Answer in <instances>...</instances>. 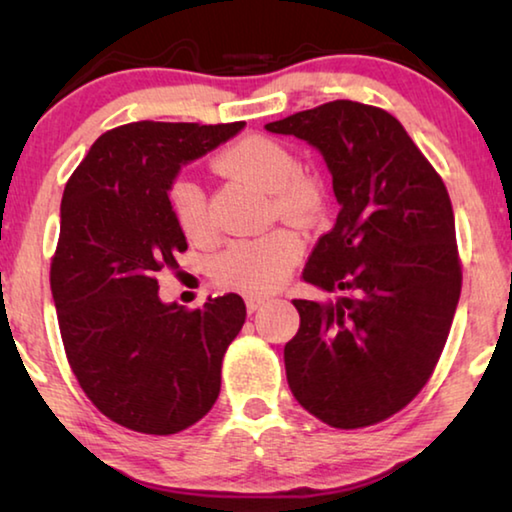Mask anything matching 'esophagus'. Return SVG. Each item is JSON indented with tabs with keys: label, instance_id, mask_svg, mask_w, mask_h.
Returning <instances> with one entry per match:
<instances>
[{
	"label": "esophagus",
	"instance_id": "esophagus-1",
	"mask_svg": "<svg viewBox=\"0 0 512 512\" xmlns=\"http://www.w3.org/2000/svg\"><path fill=\"white\" fill-rule=\"evenodd\" d=\"M266 302H268L266 296H246V307H248L250 314H253V311H257L259 307H264Z\"/></svg>",
	"mask_w": 512,
	"mask_h": 512
}]
</instances>
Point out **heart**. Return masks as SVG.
Returning <instances> with one entry per match:
<instances>
[{
  "mask_svg": "<svg viewBox=\"0 0 512 512\" xmlns=\"http://www.w3.org/2000/svg\"><path fill=\"white\" fill-rule=\"evenodd\" d=\"M216 169L253 183L273 194L277 212L293 221H309L320 205L314 180L302 176L296 155L268 137L250 135L230 144L216 158ZM173 216L189 239L210 235L205 194L198 183L178 178L169 189ZM302 253V241L291 230H273L264 237L237 241L214 262L216 280L244 293H266L280 287Z\"/></svg>",
  "mask_w": 512,
  "mask_h": 512,
  "instance_id": "obj_1",
  "label": "heart"
}]
</instances>
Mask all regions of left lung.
<instances>
[{
  "label": "left lung",
  "instance_id": "obj_1",
  "mask_svg": "<svg viewBox=\"0 0 512 512\" xmlns=\"http://www.w3.org/2000/svg\"><path fill=\"white\" fill-rule=\"evenodd\" d=\"M323 155L341 205L302 280L336 300H293L284 345L300 406L336 429L391 418L427 384L461 298L443 180L386 110L329 101L264 126Z\"/></svg>",
  "mask_w": 512,
  "mask_h": 512
}]
</instances>
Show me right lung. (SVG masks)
Masks as SVG:
<instances>
[{"mask_svg": "<svg viewBox=\"0 0 512 512\" xmlns=\"http://www.w3.org/2000/svg\"><path fill=\"white\" fill-rule=\"evenodd\" d=\"M244 126L133 121L103 133L67 180L51 296L69 366L121 427L169 436L219 397L244 300L228 293L185 311L160 300L155 275L187 250L169 205L173 180Z\"/></svg>", "mask_w": 512, "mask_h": 512, "instance_id": "add662e5", "label": "right lung"}]
</instances>
